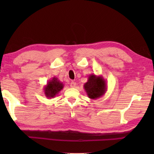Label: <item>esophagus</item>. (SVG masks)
<instances>
[{
  "label": "esophagus",
  "mask_w": 154,
  "mask_h": 154,
  "mask_svg": "<svg viewBox=\"0 0 154 154\" xmlns=\"http://www.w3.org/2000/svg\"><path fill=\"white\" fill-rule=\"evenodd\" d=\"M71 85V88H74L76 87V83L74 82H72L71 83V85Z\"/></svg>",
  "instance_id": "esophagus-1"
}]
</instances>
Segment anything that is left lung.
<instances>
[{
    "label": "left lung",
    "mask_w": 154,
    "mask_h": 154,
    "mask_svg": "<svg viewBox=\"0 0 154 154\" xmlns=\"http://www.w3.org/2000/svg\"><path fill=\"white\" fill-rule=\"evenodd\" d=\"M88 98L96 100L105 95L107 87L105 79L102 75L91 74L88 76V82L83 85Z\"/></svg>",
    "instance_id": "left-lung-1"
}]
</instances>
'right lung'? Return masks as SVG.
I'll list each match as a JSON object with an SVG mask.
<instances>
[{
	"instance_id": "add662e5",
	"label": "right lung",
	"mask_w": 154,
	"mask_h": 154,
	"mask_svg": "<svg viewBox=\"0 0 154 154\" xmlns=\"http://www.w3.org/2000/svg\"><path fill=\"white\" fill-rule=\"evenodd\" d=\"M64 84L57 77H54L44 86V94L48 98H53L63 89Z\"/></svg>"
}]
</instances>
